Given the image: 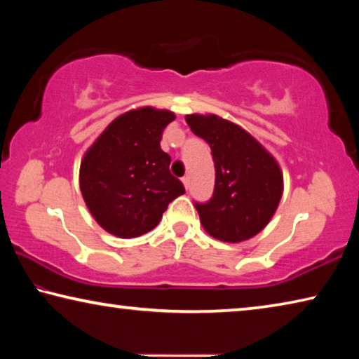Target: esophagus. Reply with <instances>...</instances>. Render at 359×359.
Masks as SVG:
<instances>
[{"label":"esophagus","mask_w":359,"mask_h":359,"mask_svg":"<svg viewBox=\"0 0 359 359\" xmlns=\"http://www.w3.org/2000/svg\"><path fill=\"white\" fill-rule=\"evenodd\" d=\"M182 182H184V185H185V188L188 190V187H190V177H188V175H185V177H182Z\"/></svg>","instance_id":"1"}]
</instances>
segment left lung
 <instances>
[{
    "label": "left lung",
    "mask_w": 359,
    "mask_h": 359,
    "mask_svg": "<svg viewBox=\"0 0 359 359\" xmlns=\"http://www.w3.org/2000/svg\"><path fill=\"white\" fill-rule=\"evenodd\" d=\"M185 120L209 144L215 165L214 194L208 203H194L204 229L233 244L253 238L269 223L283 193L274 156L239 125L218 115L191 114Z\"/></svg>",
    "instance_id": "obj_1"
}]
</instances>
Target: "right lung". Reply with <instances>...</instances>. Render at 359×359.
<instances>
[{"label": "right lung", "mask_w": 359, "mask_h": 359, "mask_svg": "<svg viewBox=\"0 0 359 359\" xmlns=\"http://www.w3.org/2000/svg\"><path fill=\"white\" fill-rule=\"evenodd\" d=\"M171 111L141 107L115 118L81 163L83 201L101 228L121 239L142 236L185 193L169 172L171 156L160 147Z\"/></svg>", "instance_id": "add662e5"}]
</instances>
